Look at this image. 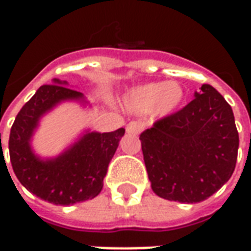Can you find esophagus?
<instances>
[{
  "label": "esophagus",
  "mask_w": 251,
  "mask_h": 251,
  "mask_svg": "<svg viewBox=\"0 0 251 251\" xmlns=\"http://www.w3.org/2000/svg\"><path fill=\"white\" fill-rule=\"evenodd\" d=\"M144 129V125H142L141 122H137V121H133L130 124H127L126 126V131L129 133V134H140Z\"/></svg>",
  "instance_id": "1"
}]
</instances>
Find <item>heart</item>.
<instances>
[{"label":"heart","instance_id":"heart-1","mask_svg":"<svg viewBox=\"0 0 251 251\" xmlns=\"http://www.w3.org/2000/svg\"><path fill=\"white\" fill-rule=\"evenodd\" d=\"M184 99V88L175 80L152 82L131 88L127 97V107L140 114L153 111L157 117H168L175 113Z\"/></svg>","mask_w":251,"mask_h":251}]
</instances>
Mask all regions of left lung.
Wrapping results in <instances>:
<instances>
[{
    "label": "left lung",
    "mask_w": 251,
    "mask_h": 251,
    "mask_svg": "<svg viewBox=\"0 0 251 251\" xmlns=\"http://www.w3.org/2000/svg\"><path fill=\"white\" fill-rule=\"evenodd\" d=\"M200 90L140 136L151 187L163 199L203 201L235 169L239 136L231 106L210 84Z\"/></svg>",
    "instance_id": "obj_1"
}]
</instances>
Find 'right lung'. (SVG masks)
Listing matches in <instances>:
<instances>
[{
	"label": "right lung",
	"instance_id": "right-lung-1",
	"mask_svg": "<svg viewBox=\"0 0 251 251\" xmlns=\"http://www.w3.org/2000/svg\"><path fill=\"white\" fill-rule=\"evenodd\" d=\"M66 86L68 83L60 79L41 86L20 110L9 137L10 163L20 183L37 198L56 205L98 196L110 160L125 134L124 127L110 133L84 130L55 157L37 156L32 149V138L41 118L63 102L88 104L82 93Z\"/></svg>",
	"mask_w": 251,
	"mask_h": 251
}]
</instances>
